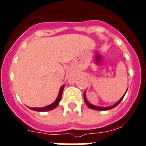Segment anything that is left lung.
<instances>
[{
  "instance_id": "8db88e82",
  "label": "left lung",
  "mask_w": 146,
  "mask_h": 146,
  "mask_svg": "<svg viewBox=\"0 0 146 146\" xmlns=\"http://www.w3.org/2000/svg\"><path fill=\"white\" fill-rule=\"evenodd\" d=\"M128 90V88H127ZM126 92H127V90H126ZM86 91L84 92V101H85V104H87V106H88L89 108L92 109V110H111V109H113L115 108V106H117V105L119 104L120 103V101H122L123 98V97L125 96V95H126V93L123 95V96H122V98H120V100H119L117 102H116V103L115 104L111 105V106H106V107H102V106H95V105L93 104H91L90 103H89L88 101L87 100V98H86Z\"/></svg>"
}]
</instances>
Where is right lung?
<instances>
[{
  "instance_id": "right-lung-1",
  "label": "right lung",
  "mask_w": 146,
  "mask_h": 146,
  "mask_svg": "<svg viewBox=\"0 0 146 146\" xmlns=\"http://www.w3.org/2000/svg\"><path fill=\"white\" fill-rule=\"evenodd\" d=\"M64 85H62V87H61L60 90H59V94H58L57 98H56V99L55 101H54V103H52L51 104L48 105V106H44V107H40V108H35V107H29V108L34 110V111H50V110H54V109H55L56 107L59 105V101H61L62 96L63 90H64Z\"/></svg>"
}]
</instances>
